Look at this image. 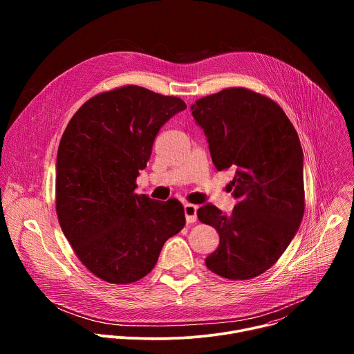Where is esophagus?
<instances>
[{"label":"esophagus","instance_id":"esophagus-1","mask_svg":"<svg viewBox=\"0 0 354 354\" xmlns=\"http://www.w3.org/2000/svg\"><path fill=\"white\" fill-rule=\"evenodd\" d=\"M183 212H185V217H186L187 224H193V223L197 221V206L186 203L183 206Z\"/></svg>","mask_w":354,"mask_h":354}]
</instances>
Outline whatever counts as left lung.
I'll list each match as a JSON object with an SVG mask.
<instances>
[{
    "label": "left lung",
    "mask_w": 354,
    "mask_h": 354,
    "mask_svg": "<svg viewBox=\"0 0 354 354\" xmlns=\"http://www.w3.org/2000/svg\"><path fill=\"white\" fill-rule=\"evenodd\" d=\"M190 111L207 137L216 168L235 171L232 213L210 203L197 210L198 220L220 235L206 266L230 280L257 277L279 261L304 216L298 134L276 102L245 88L201 97Z\"/></svg>",
    "instance_id": "left-lung-1"
}]
</instances>
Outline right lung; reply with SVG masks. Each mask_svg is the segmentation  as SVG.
Instances as JSON below:
<instances>
[{
  "instance_id": "obj_1",
  "label": "right lung",
  "mask_w": 354,
  "mask_h": 354,
  "mask_svg": "<svg viewBox=\"0 0 354 354\" xmlns=\"http://www.w3.org/2000/svg\"><path fill=\"white\" fill-rule=\"evenodd\" d=\"M186 109L180 97L127 85L85 102L63 133L56 212L84 266L113 284L154 269L167 239L185 225L180 201L136 194L160 129Z\"/></svg>"
}]
</instances>
